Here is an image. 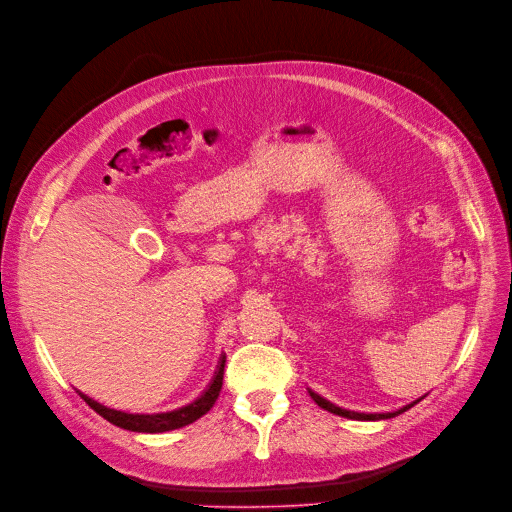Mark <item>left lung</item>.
I'll return each mask as SVG.
<instances>
[{
  "instance_id": "left-lung-1",
  "label": "left lung",
  "mask_w": 512,
  "mask_h": 512,
  "mask_svg": "<svg viewBox=\"0 0 512 512\" xmlns=\"http://www.w3.org/2000/svg\"><path fill=\"white\" fill-rule=\"evenodd\" d=\"M310 396H312L314 403H316L318 407H323L325 411H331V413H335V415H342V418H348V420H388V418H396V415L407 411L411 405L418 403V401H415V403H411V405H405V407L399 409V411H390V413H358V411H348V409L337 407V405L329 403L327 399H323V396L312 392V390H310Z\"/></svg>"
}]
</instances>
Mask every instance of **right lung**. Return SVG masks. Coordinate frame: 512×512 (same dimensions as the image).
Returning <instances> with one entry per match:
<instances>
[{"instance_id": "right-lung-1", "label": "right lung", "mask_w": 512, "mask_h": 512, "mask_svg": "<svg viewBox=\"0 0 512 512\" xmlns=\"http://www.w3.org/2000/svg\"><path fill=\"white\" fill-rule=\"evenodd\" d=\"M223 367H225V356L221 358V363L215 371L213 382L208 384V388L198 396L194 403H189L181 409L168 411V413H156V415H139V413H124V411H116V409H107L103 405H99L97 401L88 399V396L82 394V399L88 403L90 409L97 411L101 418H105L107 422H111L113 426H120L124 430H132V432H166V430H175V428H183L187 424L196 422L198 418L211 409L217 401V396L221 392L223 386Z\"/></svg>"}]
</instances>
